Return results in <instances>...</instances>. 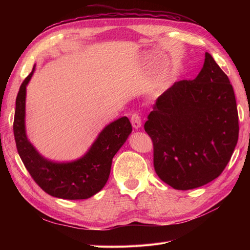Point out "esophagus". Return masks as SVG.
Masks as SVG:
<instances>
[{
	"label": "esophagus",
	"mask_w": 250,
	"mask_h": 250,
	"mask_svg": "<svg viewBox=\"0 0 250 250\" xmlns=\"http://www.w3.org/2000/svg\"><path fill=\"white\" fill-rule=\"evenodd\" d=\"M130 121H131V124L132 126L135 128V129H138V128L141 127L142 125V120H141V116L139 112H133L131 115V118H130Z\"/></svg>",
	"instance_id": "34e87169"
}]
</instances>
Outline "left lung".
Returning a JSON list of instances; mask_svg holds the SVG:
<instances>
[{
    "mask_svg": "<svg viewBox=\"0 0 250 250\" xmlns=\"http://www.w3.org/2000/svg\"><path fill=\"white\" fill-rule=\"evenodd\" d=\"M144 128L157 176L173 188L191 190L220 175L237 145L239 116L228 75L210 54L194 80L177 81L157 98Z\"/></svg>",
    "mask_w": 250,
    "mask_h": 250,
    "instance_id": "obj_1",
    "label": "left lung"
}]
</instances>
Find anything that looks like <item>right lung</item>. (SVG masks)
<instances>
[{
	"label": "right lung",
	"instance_id": "1",
	"mask_svg": "<svg viewBox=\"0 0 250 250\" xmlns=\"http://www.w3.org/2000/svg\"><path fill=\"white\" fill-rule=\"evenodd\" d=\"M32 72L22 81L16 101L13 133L22 164L35 183L53 197L87 199L101 191L108 180L112 157L122 147L132 127L126 117L102 130L88 152L71 163H56L43 158L27 140L25 132L26 86Z\"/></svg>",
	"mask_w": 250,
	"mask_h": 250
}]
</instances>
